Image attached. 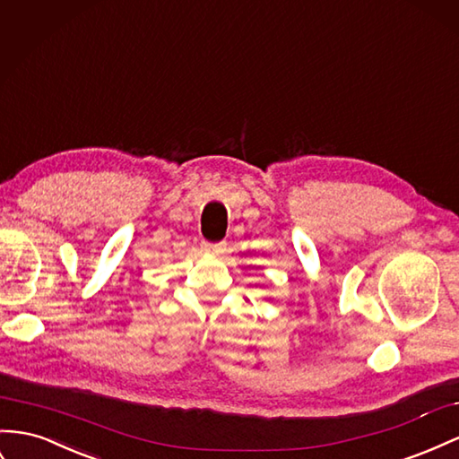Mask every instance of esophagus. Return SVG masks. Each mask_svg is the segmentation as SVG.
<instances>
[{"label": "esophagus", "mask_w": 459, "mask_h": 459, "mask_svg": "<svg viewBox=\"0 0 459 459\" xmlns=\"http://www.w3.org/2000/svg\"><path fill=\"white\" fill-rule=\"evenodd\" d=\"M203 251L206 255H221L226 251V243H203Z\"/></svg>", "instance_id": "1"}]
</instances>
